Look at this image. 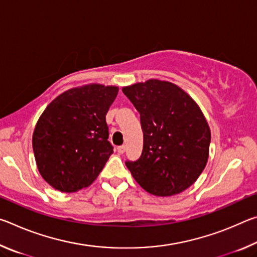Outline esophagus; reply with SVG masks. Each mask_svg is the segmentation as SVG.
<instances>
[{
	"mask_svg": "<svg viewBox=\"0 0 257 257\" xmlns=\"http://www.w3.org/2000/svg\"><path fill=\"white\" fill-rule=\"evenodd\" d=\"M116 150H118V153H120V154H123L124 152H125V146H124V145H122V146H119L118 149H116Z\"/></svg>",
	"mask_w": 257,
	"mask_h": 257,
	"instance_id": "1",
	"label": "esophagus"
}]
</instances>
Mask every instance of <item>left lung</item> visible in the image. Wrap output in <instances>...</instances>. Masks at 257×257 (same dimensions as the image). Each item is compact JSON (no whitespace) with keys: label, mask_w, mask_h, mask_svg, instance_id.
Segmentation results:
<instances>
[{"label":"left lung","mask_w":257,"mask_h":257,"mask_svg":"<svg viewBox=\"0 0 257 257\" xmlns=\"http://www.w3.org/2000/svg\"><path fill=\"white\" fill-rule=\"evenodd\" d=\"M141 114V158L125 165L147 193L167 197L188 188L206 167L211 130L198 104L170 81L150 79L122 88Z\"/></svg>","instance_id":"obj_1"}]
</instances>
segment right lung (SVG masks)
Masks as SVG:
<instances>
[{
    "mask_svg": "<svg viewBox=\"0 0 257 257\" xmlns=\"http://www.w3.org/2000/svg\"><path fill=\"white\" fill-rule=\"evenodd\" d=\"M116 86L87 84L56 96L33 134L35 160L47 184L75 193L93 184L113 153L105 115Z\"/></svg>",
    "mask_w": 257,
    "mask_h": 257,
    "instance_id": "right-lung-1",
    "label": "right lung"
}]
</instances>
